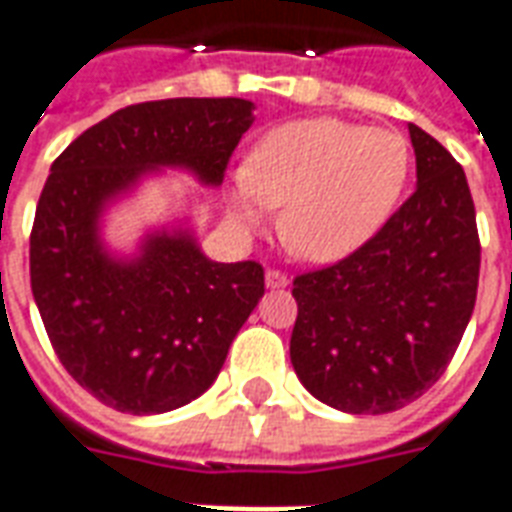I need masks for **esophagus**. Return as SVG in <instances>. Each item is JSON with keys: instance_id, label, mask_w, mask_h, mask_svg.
Segmentation results:
<instances>
[{"instance_id": "34e87169", "label": "esophagus", "mask_w": 512, "mask_h": 512, "mask_svg": "<svg viewBox=\"0 0 512 512\" xmlns=\"http://www.w3.org/2000/svg\"><path fill=\"white\" fill-rule=\"evenodd\" d=\"M290 285V276L282 274V271H274V268H268L266 271V287L271 290H282V287Z\"/></svg>"}]
</instances>
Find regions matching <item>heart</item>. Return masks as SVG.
Here are the masks:
<instances>
[{"label":"heart","mask_w":512,"mask_h":512,"mask_svg":"<svg viewBox=\"0 0 512 512\" xmlns=\"http://www.w3.org/2000/svg\"><path fill=\"white\" fill-rule=\"evenodd\" d=\"M410 143L393 130L317 116L268 130L230 189L246 230L279 208V236L312 263H336L377 236L410 179Z\"/></svg>","instance_id":"1"}]
</instances>
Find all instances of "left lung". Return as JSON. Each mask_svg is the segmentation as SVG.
Masks as SVG:
<instances>
[{
    "label": "left lung",
    "instance_id": "left-lung-1",
    "mask_svg": "<svg viewBox=\"0 0 512 512\" xmlns=\"http://www.w3.org/2000/svg\"><path fill=\"white\" fill-rule=\"evenodd\" d=\"M418 187L350 257L295 276L290 361L314 399L401 410L445 374L478 298L480 241L464 170L410 124Z\"/></svg>",
    "mask_w": 512,
    "mask_h": 512
}]
</instances>
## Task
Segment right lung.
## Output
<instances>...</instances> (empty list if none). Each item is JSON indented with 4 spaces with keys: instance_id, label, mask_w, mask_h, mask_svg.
Wrapping results in <instances>:
<instances>
[{
    "instance_id": "right-lung-1",
    "label": "right lung",
    "mask_w": 512,
    "mask_h": 512,
    "mask_svg": "<svg viewBox=\"0 0 512 512\" xmlns=\"http://www.w3.org/2000/svg\"><path fill=\"white\" fill-rule=\"evenodd\" d=\"M252 111L238 97L127 105L51 165L29 238L34 304L64 369L113 410L160 415L206 393L266 285L255 260L203 255L187 222L116 255L102 217L165 168L219 187Z\"/></svg>"
}]
</instances>
